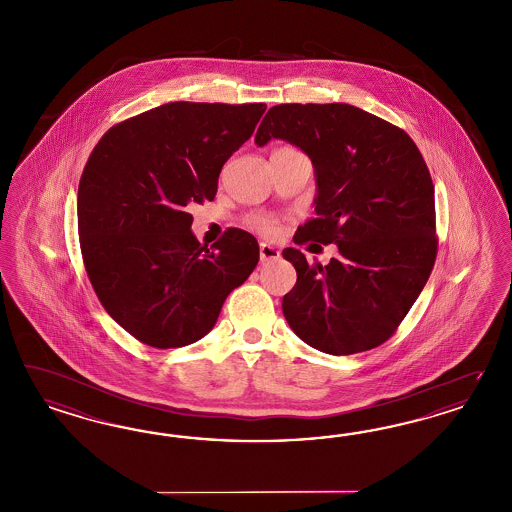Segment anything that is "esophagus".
I'll use <instances>...</instances> for the list:
<instances>
[{
    "label": "esophagus",
    "instance_id": "1",
    "mask_svg": "<svg viewBox=\"0 0 512 512\" xmlns=\"http://www.w3.org/2000/svg\"><path fill=\"white\" fill-rule=\"evenodd\" d=\"M281 258V250L271 247L267 243H260V260L262 262H271V260H279Z\"/></svg>",
    "mask_w": 512,
    "mask_h": 512
}]
</instances>
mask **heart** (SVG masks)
<instances>
[{
    "mask_svg": "<svg viewBox=\"0 0 512 512\" xmlns=\"http://www.w3.org/2000/svg\"><path fill=\"white\" fill-rule=\"evenodd\" d=\"M248 226L252 230L262 233L265 237H273L281 230V222L275 215H267V213H260V215H252L248 218Z\"/></svg>",
    "mask_w": 512,
    "mask_h": 512,
    "instance_id": "obj_1",
    "label": "heart"
}]
</instances>
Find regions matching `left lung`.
<instances>
[{
    "label": "left lung",
    "mask_w": 512,
    "mask_h": 512,
    "mask_svg": "<svg viewBox=\"0 0 512 512\" xmlns=\"http://www.w3.org/2000/svg\"><path fill=\"white\" fill-rule=\"evenodd\" d=\"M284 139L316 169V216L294 243H335L328 265L282 250L296 286L282 313L301 341L348 356L396 333L437 258L435 194L413 139L348 103H281L267 111L256 145Z\"/></svg>",
    "instance_id": "left-lung-1"
}]
</instances>
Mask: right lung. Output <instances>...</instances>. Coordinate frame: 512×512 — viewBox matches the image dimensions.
I'll use <instances>...</instances> for the list:
<instances>
[{
    "instance_id": "right-lung-1",
    "label": "right lung",
    "mask_w": 512,
    "mask_h": 512,
    "mask_svg": "<svg viewBox=\"0 0 512 512\" xmlns=\"http://www.w3.org/2000/svg\"><path fill=\"white\" fill-rule=\"evenodd\" d=\"M265 109L165 103L109 128L84 165L77 196L84 269L103 309L143 345L199 341L258 264L248 231L230 228L211 248L199 245L186 207L215 199L222 165Z\"/></svg>"
}]
</instances>
